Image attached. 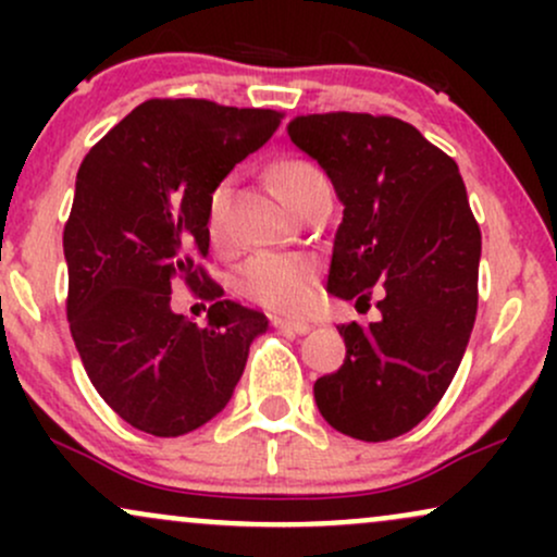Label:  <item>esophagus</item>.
Masks as SVG:
<instances>
[{"label":"esophagus","instance_id":"obj_1","mask_svg":"<svg viewBox=\"0 0 557 557\" xmlns=\"http://www.w3.org/2000/svg\"><path fill=\"white\" fill-rule=\"evenodd\" d=\"M272 327L277 332H285V335H306V332H311L309 322H293V319H283V317H274Z\"/></svg>","mask_w":557,"mask_h":557}]
</instances>
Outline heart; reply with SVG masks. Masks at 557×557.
Here are the masks:
<instances>
[{"label": "heart", "instance_id": "1", "mask_svg": "<svg viewBox=\"0 0 557 557\" xmlns=\"http://www.w3.org/2000/svg\"><path fill=\"white\" fill-rule=\"evenodd\" d=\"M274 183L287 201V207L298 209L300 203L309 201L319 190L330 188L324 172L306 159H290L274 170ZM230 177L216 183L207 198V214H203V227H207L209 240L220 246L225 240V214L230 198ZM319 267L314 259L300 257V253H272L261 251L251 259L243 261L240 270L235 272V287L246 298L257 300L261 306H270L274 311H287V314H300L309 309L317 298Z\"/></svg>", "mask_w": 557, "mask_h": 557}]
</instances>
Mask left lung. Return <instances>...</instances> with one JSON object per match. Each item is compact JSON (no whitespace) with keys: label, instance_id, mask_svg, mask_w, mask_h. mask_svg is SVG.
<instances>
[{"label":"left lung","instance_id":"left-lung-1","mask_svg":"<svg viewBox=\"0 0 557 557\" xmlns=\"http://www.w3.org/2000/svg\"><path fill=\"white\" fill-rule=\"evenodd\" d=\"M287 136L327 172L343 203L327 290L382 319L341 324L345 361L319 376L324 421L382 443L419 424L456 376L476 319L482 233L458 164L398 117L306 114Z\"/></svg>","mask_w":557,"mask_h":557}]
</instances>
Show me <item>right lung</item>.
Instances as JSON below:
<instances>
[{
  "mask_svg": "<svg viewBox=\"0 0 557 557\" xmlns=\"http://www.w3.org/2000/svg\"><path fill=\"white\" fill-rule=\"evenodd\" d=\"M283 114L207 99H149L83 159L62 235L67 319L83 369L117 417L154 437L214 419L267 317L196 267L209 253L207 198L261 149ZM185 278L215 304L198 329L169 306Z\"/></svg>",
  "mask_w": 557,
  "mask_h": 557,
  "instance_id": "add662e5",
  "label": "right lung"
}]
</instances>
